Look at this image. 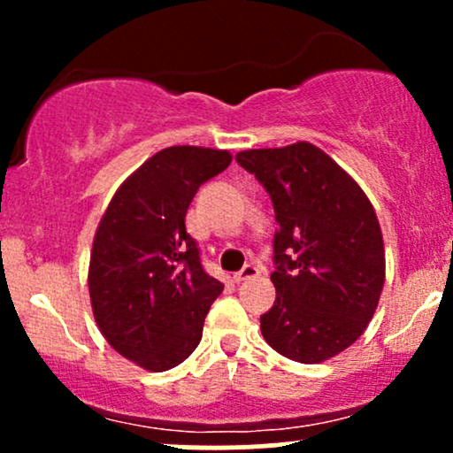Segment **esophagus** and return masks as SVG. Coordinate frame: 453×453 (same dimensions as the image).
<instances>
[{"instance_id": "34e87169", "label": "esophagus", "mask_w": 453, "mask_h": 453, "mask_svg": "<svg viewBox=\"0 0 453 453\" xmlns=\"http://www.w3.org/2000/svg\"><path fill=\"white\" fill-rule=\"evenodd\" d=\"M257 274H259V268L256 266V264H244V266L238 270L236 274H234V280H236V283H242V280L257 277Z\"/></svg>"}]
</instances>
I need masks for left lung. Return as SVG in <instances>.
Returning <instances> with one entry per match:
<instances>
[{
	"label": "left lung",
	"instance_id": "obj_1",
	"mask_svg": "<svg viewBox=\"0 0 453 453\" xmlns=\"http://www.w3.org/2000/svg\"><path fill=\"white\" fill-rule=\"evenodd\" d=\"M273 200L277 300L259 317L264 339L289 360L345 351L375 315L386 253L372 204L321 149L296 142L236 155Z\"/></svg>",
	"mask_w": 453,
	"mask_h": 453
}]
</instances>
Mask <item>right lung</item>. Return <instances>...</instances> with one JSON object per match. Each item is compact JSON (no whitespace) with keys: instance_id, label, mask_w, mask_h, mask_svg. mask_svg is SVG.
Wrapping results in <instances>:
<instances>
[{"instance_id":"1","label":"right lung","mask_w":453,"mask_h":453,"mask_svg":"<svg viewBox=\"0 0 453 453\" xmlns=\"http://www.w3.org/2000/svg\"><path fill=\"white\" fill-rule=\"evenodd\" d=\"M230 161L227 150H159L119 187L96 232L93 315L112 349L147 371H168L194 353L223 292L202 266L185 215L197 189Z\"/></svg>"}]
</instances>
